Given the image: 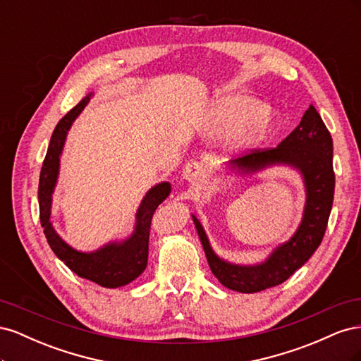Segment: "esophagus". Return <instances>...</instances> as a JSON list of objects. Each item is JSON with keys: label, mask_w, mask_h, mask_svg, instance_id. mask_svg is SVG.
I'll list each match as a JSON object with an SVG mask.
<instances>
[{"label": "esophagus", "mask_w": 361, "mask_h": 361, "mask_svg": "<svg viewBox=\"0 0 361 361\" xmlns=\"http://www.w3.org/2000/svg\"><path fill=\"white\" fill-rule=\"evenodd\" d=\"M207 178V167L203 162L191 161L183 169V179L190 182L192 187H200Z\"/></svg>", "instance_id": "34e87169"}]
</instances>
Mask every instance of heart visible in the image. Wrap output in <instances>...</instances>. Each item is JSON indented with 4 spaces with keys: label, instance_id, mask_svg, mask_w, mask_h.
<instances>
[{
    "label": "heart",
    "instance_id": "obj_1",
    "mask_svg": "<svg viewBox=\"0 0 361 361\" xmlns=\"http://www.w3.org/2000/svg\"><path fill=\"white\" fill-rule=\"evenodd\" d=\"M271 117L264 105L244 94H228L218 99L207 117L211 135L239 133L244 143H256L269 133Z\"/></svg>",
    "mask_w": 361,
    "mask_h": 361
}]
</instances>
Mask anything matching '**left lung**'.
<instances>
[{"label": "left lung", "instance_id": "8db88e82", "mask_svg": "<svg viewBox=\"0 0 361 361\" xmlns=\"http://www.w3.org/2000/svg\"><path fill=\"white\" fill-rule=\"evenodd\" d=\"M276 164H286L302 174L307 199L298 231L288 243L272 251L265 262L247 267L220 259L211 248L200 221L192 215L212 274L232 290L255 293L281 285L312 257L322 243L334 197L333 138L313 105L277 147L253 149L251 154L232 159L231 167L248 174Z\"/></svg>", "mask_w": 361, "mask_h": 361}]
</instances>
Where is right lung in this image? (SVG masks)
I'll list each match as a JSON object with an SVG mask.
<instances>
[{"label": "right lung", "instance_id": "1", "mask_svg": "<svg viewBox=\"0 0 361 361\" xmlns=\"http://www.w3.org/2000/svg\"><path fill=\"white\" fill-rule=\"evenodd\" d=\"M90 96L92 93L87 94L78 105L73 106L60 120L52 133L39 179L40 224L51 250L76 276L94 281L104 288H120L135 280L146 269L152 216H154L157 207L169 197L171 187L169 182H161L147 191L137 211L135 231L125 241L110 243L99 250L92 251V253L76 251L63 241L49 221L52 192L57 183L60 155L68 130L71 129L73 120L82 111V108L89 104Z\"/></svg>", "mask_w": 361, "mask_h": 361}]
</instances>
